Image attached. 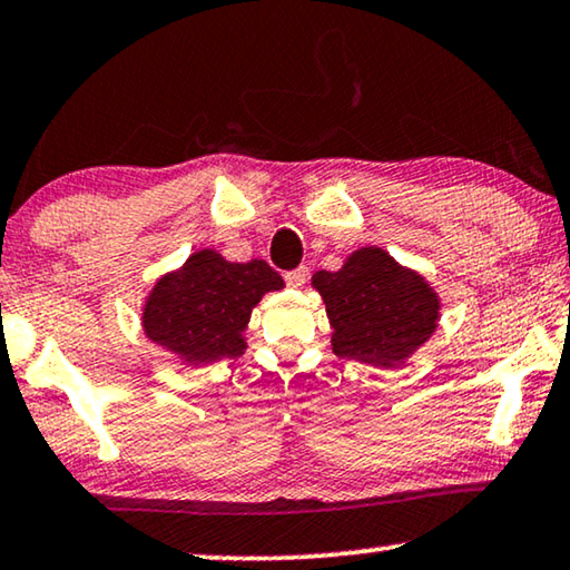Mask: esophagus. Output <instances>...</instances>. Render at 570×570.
I'll use <instances>...</instances> for the list:
<instances>
[{
    "label": "esophagus",
    "mask_w": 570,
    "mask_h": 570,
    "mask_svg": "<svg viewBox=\"0 0 570 570\" xmlns=\"http://www.w3.org/2000/svg\"><path fill=\"white\" fill-rule=\"evenodd\" d=\"M307 278H309V271L304 266L294 268V271H286V274H284V282L292 288H302L304 284H307Z\"/></svg>",
    "instance_id": "1"
}]
</instances>
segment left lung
Here are the masks:
<instances>
[{
    "instance_id": "obj_1",
    "label": "left lung",
    "mask_w": 570,
    "mask_h": 570,
    "mask_svg": "<svg viewBox=\"0 0 570 570\" xmlns=\"http://www.w3.org/2000/svg\"><path fill=\"white\" fill-rule=\"evenodd\" d=\"M312 284L325 299L340 358L392 366L435 330L438 296L379 248L358 250L337 274L317 271Z\"/></svg>"
}]
</instances>
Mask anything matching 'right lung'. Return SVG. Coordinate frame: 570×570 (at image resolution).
I'll list each match as a JSON object with an SVG mask.
<instances>
[{"mask_svg": "<svg viewBox=\"0 0 570 570\" xmlns=\"http://www.w3.org/2000/svg\"><path fill=\"white\" fill-rule=\"evenodd\" d=\"M282 286L284 278L266 261L227 263L215 250H202L156 284L142 327L153 343L189 363L235 358L245 347L240 333L253 307Z\"/></svg>", "mask_w": 570, "mask_h": 570, "instance_id": "obj_1", "label": "right lung"}]
</instances>
